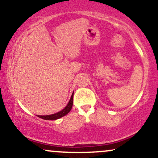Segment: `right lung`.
<instances>
[{
    "mask_svg": "<svg viewBox=\"0 0 158 158\" xmlns=\"http://www.w3.org/2000/svg\"><path fill=\"white\" fill-rule=\"evenodd\" d=\"M73 93L72 94L71 97H70V101L67 105V106L65 107L63 110H61V111L58 112V113L54 114H51V115H46V116H40L38 115V117H40L41 119H46V120H55V119H59L61 117H64V116L68 114L69 112L71 110L72 106H73Z\"/></svg>",
    "mask_w": 158,
    "mask_h": 158,
    "instance_id": "1",
    "label": "right lung"
}]
</instances>
